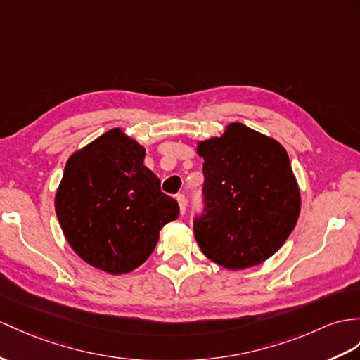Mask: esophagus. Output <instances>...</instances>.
Masks as SVG:
<instances>
[{
    "instance_id": "esophagus-1",
    "label": "esophagus",
    "mask_w": 360,
    "mask_h": 360,
    "mask_svg": "<svg viewBox=\"0 0 360 360\" xmlns=\"http://www.w3.org/2000/svg\"><path fill=\"white\" fill-rule=\"evenodd\" d=\"M177 201H179V206H180V214L185 215V212H186V197L183 194H179Z\"/></svg>"
}]
</instances>
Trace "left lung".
<instances>
[{
    "label": "left lung",
    "instance_id": "obj_1",
    "mask_svg": "<svg viewBox=\"0 0 360 360\" xmlns=\"http://www.w3.org/2000/svg\"><path fill=\"white\" fill-rule=\"evenodd\" d=\"M205 210L194 220L201 252L226 269L258 266L283 246L301 212L288 154L275 139L233 122L201 140Z\"/></svg>",
    "mask_w": 360,
    "mask_h": 360
}]
</instances>
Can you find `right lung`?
Segmentation results:
<instances>
[{"mask_svg":"<svg viewBox=\"0 0 360 360\" xmlns=\"http://www.w3.org/2000/svg\"><path fill=\"white\" fill-rule=\"evenodd\" d=\"M145 148L112 128L70 155L55 195L72 249L86 264L122 275L150 258L179 203L143 165Z\"/></svg>","mask_w":360,"mask_h":360,"instance_id":"1","label":"right lung"}]
</instances>
